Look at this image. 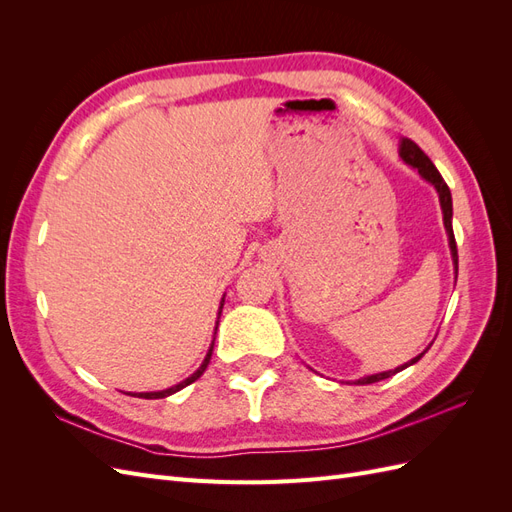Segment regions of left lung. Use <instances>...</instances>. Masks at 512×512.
<instances>
[{"instance_id":"obj_1","label":"left lung","mask_w":512,"mask_h":512,"mask_svg":"<svg viewBox=\"0 0 512 512\" xmlns=\"http://www.w3.org/2000/svg\"><path fill=\"white\" fill-rule=\"evenodd\" d=\"M399 156L404 158V162H406V164L414 166V168L418 170V173H421V177H423V179H427L429 183H433V188L438 190V194H440V205H442V213H444V226H446V232H448V243H451L453 262H455V269H457L459 256H457V243H455L453 222H451V220H453V198H451V190H448V185H446V181L442 179V175L438 173V168L433 166V162H431V160L425 156V153H423V149L418 147L414 141H410V138H404V141H401ZM423 354H425V352H421V354L416 356V359H412L410 363L401 365V367H397V369H393V371H382V374L361 378L359 382H361V384H371V382H380V380H384V378H391L393 374H397V371H401V369H406V367L414 365L418 359H423Z\"/></svg>"}]
</instances>
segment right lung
I'll list each match as a JSON object with an SVG mask.
<instances>
[{
    "label": "right lung",
    "instance_id": "add662e5",
    "mask_svg": "<svg viewBox=\"0 0 512 512\" xmlns=\"http://www.w3.org/2000/svg\"><path fill=\"white\" fill-rule=\"evenodd\" d=\"M224 305V303H222ZM220 314H222V309H220ZM213 344H215V339H213ZM211 352H213V346L209 348V354L205 356V361H203V365L198 367V371L196 374H192L188 380H183L181 384H177V386H173V389H166V391H160V393H138L136 397H143V399H162V397H168V395H173V393H177V391H181L183 386H188V384H192V382H196L200 376H203V371L207 369V365H209V361H211Z\"/></svg>",
    "mask_w": 512,
    "mask_h": 512
}]
</instances>
